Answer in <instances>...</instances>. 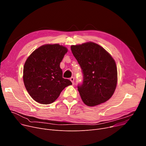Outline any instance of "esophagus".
Instances as JSON below:
<instances>
[{"label": "esophagus", "instance_id": "1", "mask_svg": "<svg viewBox=\"0 0 146 146\" xmlns=\"http://www.w3.org/2000/svg\"><path fill=\"white\" fill-rule=\"evenodd\" d=\"M70 81L72 82V83L73 84H74V78H73V77H72L70 79Z\"/></svg>", "mask_w": 146, "mask_h": 146}]
</instances>
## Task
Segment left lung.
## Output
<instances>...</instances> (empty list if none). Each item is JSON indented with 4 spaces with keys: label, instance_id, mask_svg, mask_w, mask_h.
I'll return each mask as SVG.
<instances>
[{
    "label": "left lung",
    "instance_id": "left-lung-1",
    "mask_svg": "<svg viewBox=\"0 0 146 146\" xmlns=\"http://www.w3.org/2000/svg\"><path fill=\"white\" fill-rule=\"evenodd\" d=\"M71 50L83 74L82 85L78 87L83 103L94 106L109 100L118 81L117 65L110 54L93 42L71 45Z\"/></svg>",
    "mask_w": 146,
    "mask_h": 146
}]
</instances>
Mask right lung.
Instances as JSON below:
<instances>
[{
    "label": "right lung",
    "mask_w": 146,
    "mask_h": 146,
    "mask_svg": "<svg viewBox=\"0 0 146 146\" xmlns=\"http://www.w3.org/2000/svg\"><path fill=\"white\" fill-rule=\"evenodd\" d=\"M68 49L58 44H45L35 50L27 59L23 80L29 95L41 104H50L66 87L72 85L63 78L60 64Z\"/></svg>",
    "instance_id": "add662e5"
}]
</instances>
